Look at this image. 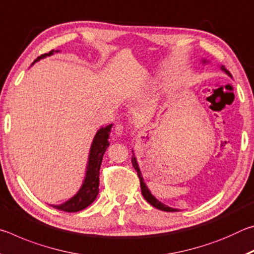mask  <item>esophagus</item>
I'll return each instance as SVG.
<instances>
[{
    "label": "esophagus",
    "mask_w": 254,
    "mask_h": 254,
    "mask_svg": "<svg viewBox=\"0 0 254 254\" xmlns=\"http://www.w3.org/2000/svg\"><path fill=\"white\" fill-rule=\"evenodd\" d=\"M123 132H124V126L123 124H121V123H118L117 126H115V127H114V133L117 135H122L123 134Z\"/></svg>",
    "instance_id": "34e87169"
}]
</instances>
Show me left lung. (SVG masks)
I'll list each match as a JSON object with an SVG mask.
<instances>
[{"instance_id": "left-lung-1", "label": "left lung", "mask_w": 254, "mask_h": 254, "mask_svg": "<svg viewBox=\"0 0 254 254\" xmlns=\"http://www.w3.org/2000/svg\"><path fill=\"white\" fill-rule=\"evenodd\" d=\"M222 70H224V71L226 72V74H229V75L231 76L230 71L227 70L226 68L222 67ZM132 165H133V167H134V169L136 170V173H137V177H139V179H140L141 192H142V195H143V197H144V199L147 200L149 204H151V205L153 206V207H156V208H158V209H160V210H165V212H176V210H178V209H175V208L168 207V206H166L165 204L160 203V201H159L158 199L154 198V197L151 195V192L149 191L148 187L145 186V184H144V182H143V178H142V176H141L140 169H139V166H137V162H136V160H135V157H134V156L132 157Z\"/></svg>"}]
</instances>
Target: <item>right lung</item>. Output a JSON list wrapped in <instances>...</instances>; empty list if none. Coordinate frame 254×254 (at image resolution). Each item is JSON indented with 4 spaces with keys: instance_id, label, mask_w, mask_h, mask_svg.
I'll return each instance as SVG.
<instances>
[{
    "instance_id": "right-lung-1",
    "label": "right lung",
    "mask_w": 254,
    "mask_h": 254,
    "mask_svg": "<svg viewBox=\"0 0 254 254\" xmlns=\"http://www.w3.org/2000/svg\"><path fill=\"white\" fill-rule=\"evenodd\" d=\"M54 53L55 50H51L48 54L39 56V57L34 60L33 64L41 58H45L46 56L53 55ZM111 127L112 124L100 128V130L97 131L95 137H94L91 147V152H89L86 177L83 186H81L78 192H77L72 198L67 200L66 203H64L62 205H54V208H57L58 210H63V212L68 213L79 212V210L86 208L95 200L98 194V186H100V168L102 159L103 156H104L105 150L110 145L109 134Z\"/></svg>"
}]
</instances>
